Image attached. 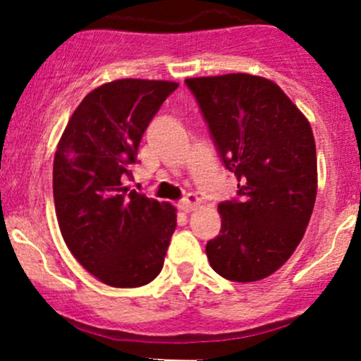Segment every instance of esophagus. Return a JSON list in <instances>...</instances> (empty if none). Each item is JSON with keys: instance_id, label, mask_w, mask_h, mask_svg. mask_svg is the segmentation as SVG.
I'll list each match as a JSON object with an SVG mask.
<instances>
[{"instance_id": "obj_1", "label": "esophagus", "mask_w": 361, "mask_h": 361, "mask_svg": "<svg viewBox=\"0 0 361 361\" xmlns=\"http://www.w3.org/2000/svg\"><path fill=\"white\" fill-rule=\"evenodd\" d=\"M197 204H199V197L195 194H192V192H188V194L180 201V206L183 212H192Z\"/></svg>"}]
</instances>
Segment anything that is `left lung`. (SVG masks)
<instances>
[{"label":"left lung","instance_id":"left-lung-1","mask_svg":"<svg viewBox=\"0 0 361 361\" xmlns=\"http://www.w3.org/2000/svg\"><path fill=\"white\" fill-rule=\"evenodd\" d=\"M238 192L222 201L220 234L206 245L212 268L233 282L277 271L302 241L317 192L314 134L281 87L227 73L185 80Z\"/></svg>","mask_w":361,"mask_h":361}]
</instances>
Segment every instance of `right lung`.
Here are the masks:
<instances>
[{"instance_id": "add662e5", "label": "right lung", "mask_w": 361, "mask_h": 361, "mask_svg": "<svg viewBox=\"0 0 361 361\" xmlns=\"http://www.w3.org/2000/svg\"><path fill=\"white\" fill-rule=\"evenodd\" d=\"M178 87L121 79L84 97L59 139L52 192L59 229L73 257L113 288H139L164 266L176 212L137 190L132 166L149 121Z\"/></svg>"}]
</instances>
